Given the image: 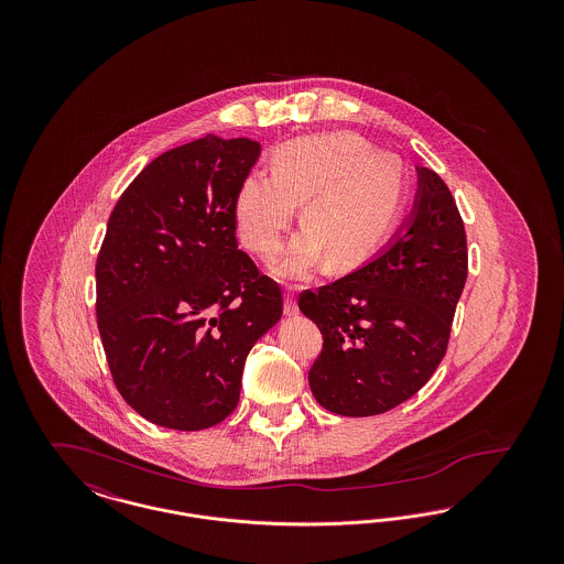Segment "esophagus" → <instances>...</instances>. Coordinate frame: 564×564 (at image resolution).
<instances>
[{
  "mask_svg": "<svg viewBox=\"0 0 564 564\" xmlns=\"http://www.w3.org/2000/svg\"><path fill=\"white\" fill-rule=\"evenodd\" d=\"M283 311L288 317H295L300 311H297V304H295V294L292 292V288L285 292V304H283Z\"/></svg>",
  "mask_w": 564,
  "mask_h": 564,
  "instance_id": "1",
  "label": "esophagus"
}]
</instances>
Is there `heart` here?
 Here are the masks:
<instances>
[{"instance_id": "heart-1", "label": "heart", "mask_w": 564, "mask_h": 564, "mask_svg": "<svg viewBox=\"0 0 564 564\" xmlns=\"http://www.w3.org/2000/svg\"><path fill=\"white\" fill-rule=\"evenodd\" d=\"M408 196L402 156L375 150L355 133L300 137L272 156V173H247L235 194L242 242L260 258L281 251L285 230L302 203L304 228L295 235L276 274L297 279L323 258L332 270L366 262L395 228Z\"/></svg>"}]
</instances>
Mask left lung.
<instances>
[{
    "label": "left lung",
    "mask_w": 564,
    "mask_h": 564,
    "mask_svg": "<svg viewBox=\"0 0 564 564\" xmlns=\"http://www.w3.org/2000/svg\"><path fill=\"white\" fill-rule=\"evenodd\" d=\"M414 209L395 239L347 276L302 292L323 349L308 384L325 410L382 414L410 400L448 349L467 279V239L444 180L419 166Z\"/></svg>",
    "instance_id": "obj_1"
}]
</instances>
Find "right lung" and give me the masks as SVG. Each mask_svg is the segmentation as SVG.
I'll return each mask as SVG.
<instances>
[{
  "label": "right lung",
  "instance_id": "1",
  "mask_svg": "<svg viewBox=\"0 0 564 564\" xmlns=\"http://www.w3.org/2000/svg\"><path fill=\"white\" fill-rule=\"evenodd\" d=\"M260 150L215 134L173 148L109 215L97 325L116 389L154 425L200 431L232 414L249 350L283 315L279 283L235 237V194Z\"/></svg>",
  "mask_w": 564,
  "mask_h": 564
}]
</instances>
